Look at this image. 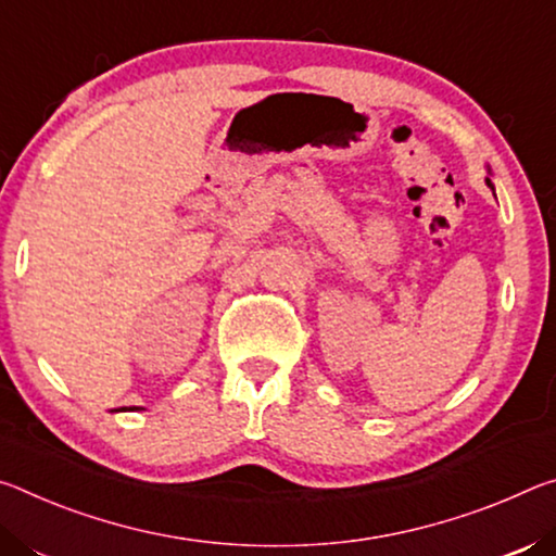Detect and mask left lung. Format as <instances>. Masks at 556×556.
<instances>
[{"instance_id":"8db88e82","label":"left lung","mask_w":556,"mask_h":556,"mask_svg":"<svg viewBox=\"0 0 556 556\" xmlns=\"http://www.w3.org/2000/svg\"><path fill=\"white\" fill-rule=\"evenodd\" d=\"M488 175H490V167H488ZM485 181H488V187H493V181H490V177H485Z\"/></svg>"}]
</instances>
